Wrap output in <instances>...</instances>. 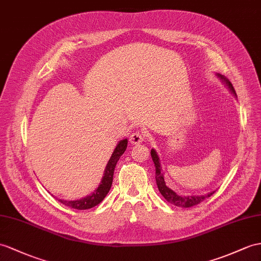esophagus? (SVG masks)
<instances>
[{
    "label": "esophagus",
    "mask_w": 261,
    "mask_h": 261,
    "mask_svg": "<svg viewBox=\"0 0 261 261\" xmlns=\"http://www.w3.org/2000/svg\"><path fill=\"white\" fill-rule=\"evenodd\" d=\"M145 141V136L142 134V133L136 132V133H133V134L129 136V143L132 145H137V144H141Z\"/></svg>",
    "instance_id": "esophagus-1"
}]
</instances>
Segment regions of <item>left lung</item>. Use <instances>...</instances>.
Here are the masks:
<instances>
[{
	"label": "left lung",
	"mask_w": 261,
	"mask_h": 261,
	"mask_svg": "<svg viewBox=\"0 0 261 261\" xmlns=\"http://www.w3.org/2000/svg\"><path fill=\"white\" fill-rule=\"evenodd\" d=\"M216 75H217V77L227 86L228 90H229L234 95V96H236V92H234V88H233L231 83L229 82V80L226 79L224 75H221L219 73H216ZM150 155L152 158V162H154V164H155V170H156L155 178H156L158 190H160V193L163 195L164 198L166 199L168 202H170V204H173L177 207L188 208V207H192L195 205H198L199 202L205 200L206 198L211 197L215 193V190H213V192L205 194V195H188V196H184V195H179V194L175 193L173 189H170L169 187L166 186V182H165V179H164V173H163V168L161 165L160 156H158L157 151L154 148L150 150Z\"/></svg>",
	"instance_id": "1"
}]
</instances>
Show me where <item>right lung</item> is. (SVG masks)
<instances>
[{"instance_id": "obj_1", "label": "right lung", "mask_w": 261, "mask_h": 261, "mask_svg": "<svg viewBox=\"0 0 261 261\" xmlns=\"http://www.w3.org/2000/svg\"><path fill=\"white\" fill-rule=\"evenodd\" d=\"M127 143H128L127 138L122 139V141L118 142V144L116 145V147L114 149L113 154L110 158V161L107 162V165L104 170V176L101 177V180L99 182L98 187L95 189L91 195L85 196L84 198L76 199V200H64V199H59V198H57V200L62 202L63 205L74 208V209H79V211H84V209L93 208L96 205H98L100 201H103V199L105 198L106 195L109 194L110 189L112 187L114 170H115L116 164L119 161L120 156L124 154V151L127 148Z\"/></svg>"}]
</instances>
